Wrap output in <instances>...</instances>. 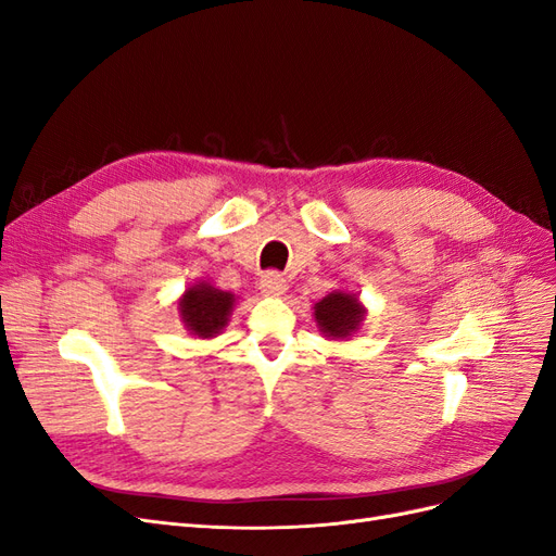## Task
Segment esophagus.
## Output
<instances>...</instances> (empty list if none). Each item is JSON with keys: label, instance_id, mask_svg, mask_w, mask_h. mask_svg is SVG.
Returning a JSON list of instances; mask_svg holds the SVG:
<instances>
[{"label": "esophagus", "instance_id": "obj_1", "mask_svg": "<svg viewBox=\"0 0 556 556\" xmlns=\"http://www.w3.org/2000/svg\"><path fill=\"white\" fill-rule=\"evenodd\" d=\"M260 290L264 296H280L288 292V280H285L280 274H266L260 280Z\"/></svg>", "mask_w": 556, "mask_h": 556}]
</instances>
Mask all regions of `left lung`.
<instances>
[{"instance_id": "8db88e82", "label": "left lung", "mask_w": 556, "mask_h": 556, "mask_svg": "<svg viewBox=\"0 0 556 556\" xmlns=\"http://www.w3.org/2000/svg\"><path fill=\"white\" fill-rule=\"evenodd\" d=\"M364 306L359 304L357 294L331 292L315 304V323L327 339H348L355 333L364 319Z\"/></svg>"}]
</instances>
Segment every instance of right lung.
Listing matches in <instances>:
<instances>
[{
  "mask_svg": "<svg viewBox=\"0 0 556 556\" xmlns=\"http://www.w3.org/2000/svg\"><path fill=\"white\" fill-rule=\"evenodd\" d=\"M233 301L237 299H233L231 292H223L213 288L211 282L201 280L185 290V294L180 296V319L188 327V331L199 336V339H213V336L225 329Z\"/></svg>",
  "mask_w": 556,
  "mask_h": 556,
  "instance_id": "right-lung-1",
  "label": "right lung"
}]
</instances>
